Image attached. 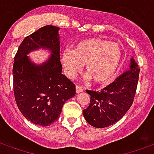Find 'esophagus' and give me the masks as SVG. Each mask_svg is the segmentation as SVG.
<instances>
[{"instance_id": "esophagus-1", "label": "esophagus", "mask_w": 154, "mask_h": 154, "mask_svg": "<svg viewBox=\"0 0 154 154\" xmlns=\"http://www.w3.org/2000/svg\"><path fill=\"white\" fill-rule=\"evenodd\" d=\"M83 91V87L81 86V85H76V92L77 93H81Z\"/></svg>"}]
</instances>
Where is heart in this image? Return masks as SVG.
<instances>
[{"label":"heart","instance_id":"1","mask_svg":"<svg viewBox=\"0 0 154 154\" xmlns=\"http://www.w3.org/2000/svg\"><path fill=\"white\" fill-rule=\"evenodd\" d=\"M122 51L119 44L101 38L81 41L74 50L65 49L61 61L67 76L75 77L85 64L87 78L97 84H106L112 79L119 67Z\"/></svg>","mask_w":154,"mask_h":154}]
</instances>
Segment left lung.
Returning <instances> with one entry per match:
<instances>
[{
  "instance_id": "8db88e82",
  "label": "left lung",
  "mask_w": 154,
  "mask_h": 154,
  "mask_svg": "<svg viewBox=\"0 0 154 154\" xmlns=\"http://www.w3.org/2000/svg\"><path fill=\"white\" fill-rule=\"evenodd\" d=\"M139 73L138 64L132 59L130 69L101 91L86 90L90 101L83 115L88 124L104 128L122 119L132 105Z\"/></svg>"
}]
</instances>
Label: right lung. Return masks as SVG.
I'll use <instances>...</instances> for the list:
<instances>
[{"label":"right lung","mask_w":154,"mask_h":154,"mask_svg":"<svg viewBox=\"0 0 154 154\" xmlns=\"http://www.w3.org/2000/svg\"><path fill=\"white\" fill-rule=\"evenodd\" d=\"M59 27L48 25L26 36L14 56V94L19 111L34 124L48 126L57 120L65 101L76 94L75 84L62 74ZM46 47L53 52L42 66L30 62L26 54Z\"/></svg>","instance_id":"obj_1"}]
</instances>
